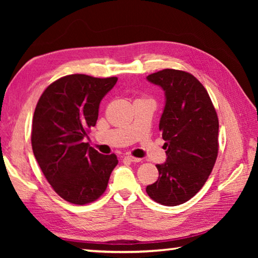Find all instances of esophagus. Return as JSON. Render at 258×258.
I'll return each mask as SVG.
<instances>
[{
  "label": "esophagus",
  "mask_w": 258,
  "mask_h": 258,
  "mask_svg": "<svg viewBox=\"0 0 258 258\" xmlns=\"http://www.w3.org/2000/svg\"><path fill=\"white\" fill-rule=\"evenodd\" d=\"M125 160H128V161H132V163H140L141 161V158H137V157H133V156H125L124 157Z\"/></svg>",
  "instance_id": "1"
}]
</instances>
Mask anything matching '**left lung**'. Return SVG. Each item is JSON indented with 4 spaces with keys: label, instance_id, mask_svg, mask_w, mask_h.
Instances as JSON below:
<instances>
[{
    "label": "left lung",
    "instance_id": "obj_1",
    "mask_svg": "<svg viewBox=\"0 0 258 258\" xmlns=\"http://www.w3.org/2000/svg\"><path fill=\"white\" fill-rule=\"evenodd\" d=\"M165 92L159 131L166 161L156 165L159 177L147 194L164 206L191 199L211 175L218 154V118L206 89L191 74L164 69L147 76Z\"/></svg>",
    "mask_w": 258,
    "mask_h": 258
}]
</instances>
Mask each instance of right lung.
<instances>
[{
	"mask_svg": "<svg viewBox=\"0 0 258 258\" xmlns=\"http://www.w3.org/2000/svg\"><path fill=\"white\" fill-rule=\"evenodd\" d=\"M117 77L74 74L46 87L35 108L32 148L53 190L75 205L97 200L107 189L115 154L102 155L83 142L95 126L99 106Z\"/></svg>",
	"mask_w": 258,
	"mask_h": 258,
	"instance_id": "1",
	"label": "right lung"
}]
</instances>
